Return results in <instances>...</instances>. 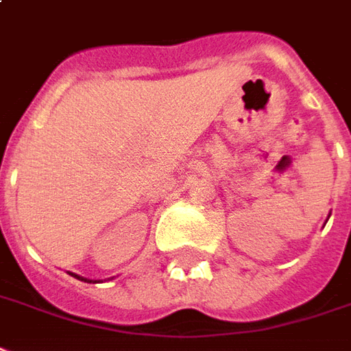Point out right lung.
Returning a JSON list of instances; mask_svg holds the SVG:
<instances>
[{
    "mask_svg": "<svg viewBox=\"0 0 351 351\" xmlns=\"http://www.w3.org/2000/svg\"><path fill=\"white\" fill-rule=\"evenodd\" d=\"M73 278H77V279H81V281H86V283H92V279H85V278H81V276H75V274H72Z\"/></svg>",
    "mask_w": 351,
    "mask_h": 351,
    "instance_id": "1",
    "label": "right lung"
}]
</instances>
